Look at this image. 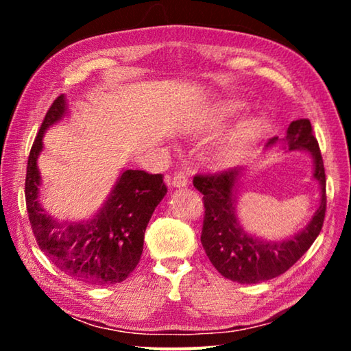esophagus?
<instances>
[{
	"label": "esophagus",
	"mask_w": 351,
	"mask_h": 351,
	"mask_svg": "<svg viewBox=\"0 0 351 351\" xmlns=\"http://www.w3.org/2000/svg\"><path fill=\"white\" fill-rule=\"evenodd\" d=\"M187 182H189V178L186 173H182V171H175L173 176L169 178V184L173 187H184L187 186Z\"/></svg>",
	"instance_id": "obj_1"
}]
</instances>
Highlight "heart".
<instances>
[{"mask_svg": "<svg viewBox=\"0 0 351 351\" xmlns=\"http://www.w3.org/2000/svg\"><path fill=\"white\" fill-rule=\"evenodd\" d=\"M228 112H229V108L221 110V114H228ZM258 132H260V123L255 121L243 125L234 136V139L230 141V144L224 148V154H234L237 150H240V148L251 144V142L255 139V136L258 134Z\"/></svg>", "mask_w": 351, "mask_h": 351, "instance_id": "obj_1", "label": "heart"}]
</instances>
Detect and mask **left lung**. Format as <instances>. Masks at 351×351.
<instances>
[{
    "label": "left lung",
    "mask_w": 351,
    "mask_h": 351,
    "mask_svg": "<svg viewBox=\"0 0 351 351\" xmlns=\"http://www.w3.org/2000/svg\"><path fill=\"white\" fill-rule=\"evenodd\" d=\"M289 150L305 148L314 158V178L322 187L319 209L314 213L304 232L293 239L263 243L252 239L237 223L234 213V186L239 176V169L219 170L215 173H197L193 186L203 193L204 219L201 230V243L219 274L239 283H258L271 280L288 271L317 239L324 226L326 210V178L324 159L319 142L313 133L308 119L291 122L288 128ZM277 138L269 139L274 144Z\"/></svg>",
    "instance_id": "1"
}]
</instances>
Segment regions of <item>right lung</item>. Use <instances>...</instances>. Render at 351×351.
<instances>
[{
    "label": "right lung",
    "instance_id": "add662e5",
    "mask_svg": "<svg viewBox=\"0 0 351 351\" xmlns=\"http://www.w3.org/2000/svg\"><path fill=\"white\" fill-rule=\"evenodd\" d=\"M64 112L60 94L47 110L27 158L26 209L38 247L64 274L91 285H116L132 274L144 249L154 209L167 193L164 175L127 170L96 217L86 223H58L38 204L37 156L43 133Z\"/></svg>",
    "mask_w": 351,
    "mask_h": 351
}]
</instances>
